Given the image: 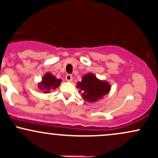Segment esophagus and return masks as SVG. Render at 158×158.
I'll return each mask as SVG.
<instances>
[{
    "label": "esophagus",
    "mask_w": 158,
    "mask_h": 158,
    "mask_svg": "<svg viewBox=\"0 0 158 158\" xmlns=\"http://www.w3.org/2000/svg\"><path fill=\"white\" fill-rule=\"evenodd\" d=\"M65 79L68 81H73V77H72L70 74H67L66 77H65Z\"/></svg>",
    "instance_id": "34e87169"
}]
</instances>
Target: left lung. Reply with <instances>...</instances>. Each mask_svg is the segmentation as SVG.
Instances as JSON below:
<instances>
[{"label":"left lung","instance_id":"1","mask_svg":"<svg viewBox=\"0 0 158 158\" xmlns=\"http://www.w3.org/2000/svg\"><path fill=\"white\" fill-rule=\"evenodd\" d=\"M77 88L81 92L85 100L94 102L106 95L110 90V85L106 81L98 79L93 73H88L82 77L81 81L77 83Z\"/></svg>","mask_w":158,"mask_h":158}]
</instances>
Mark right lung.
I'll list each match as a JSON object with an SVG mask.
<instances>
[{
	"mask_svg": "<svg viewBox=\"0 0 158 158\" xmlns=\"http://www.w3.org/2000/svg\"><path fill=\"white\" fill-rule=\"evenodd\" d=\"M61 82V79H56L52 74L47 73L43 77L42 80L39 83V88L44 94L50 93L51 90H55Z\"/></svg>",
	"mask_w": 158,
	"mask_h": 158,
	"instance_id": "obj_1",
	"label": "right lung"
}]
</instances>
